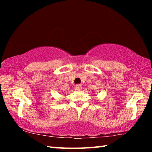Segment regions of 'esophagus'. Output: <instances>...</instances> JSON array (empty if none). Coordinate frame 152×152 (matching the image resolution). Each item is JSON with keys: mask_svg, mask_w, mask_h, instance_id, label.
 <instances>
[{"mask_svg": "<svg viewBox=\"0 0 152 152\" xmlns=\"http://www.w3.org/2000/svg\"><path fill=\"white\" fill-rule=\"evenodd\" d=\"M75 88H76V89L77 90V91H81L82 88V87L81 84H77Z\"/></svg>", "mask_w": 152, "mask_h": 152, "instance_id": "34e87169", "label": "esophagus"}]
</instances>
